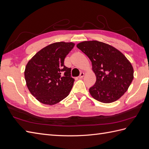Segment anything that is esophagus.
Listing matches in <instances>:
<instances>
[{"label":"esophagus","mask_w":149,"mask_h":149,"mask_svg":"<svg viewBox=\"0 0 149 149\" xmlns=\"http://www.w3.org/2000/svg\"><path fill=\"white\" fill-rule=\"evenodd\" d=\"M84 76V72H81V74H80V75H79V79H82Z\"/></svg>","instance_id":"obj_1"}]
</instances>
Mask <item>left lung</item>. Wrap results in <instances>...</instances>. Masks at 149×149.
Here are the masks:
<instances>
[{
	"label": "left lung",
	"instance_id": "8db88e82",
	"mask_svg": "<svg viewBox=\"0 0 149 149\" xmlns=\"http://www.w3.org/2000/svg\"><path fill=\"white\" fill-rule=\"evenodd\" d=\"M77 47L88 56L96 77L89 93L95 100L111 103L123 96L133 79V68L123 53L103 42L85 41Z\"/></svg>",
	"mask_w": 149,
	"mask_h": 149
}]
</instances>
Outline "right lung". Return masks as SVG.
<instances>
[{"label": "right lung", "instance_id": "1", "mask_svg": "<svg viewBox=\"0 0 149 149\" xmlns=\"http://www.w3.org/2000/svg\"><path fill=\"white\" fill-rule=\"evenodd\" d=\"M72 42H56L37 52L29 60L24 78L29 92L44 104L53 105L69 94L74 85L71 68L64 65L66 56L74 48Z\"/></svg>", "mask_w": 149, "mask_h": 149}]
</instances>
